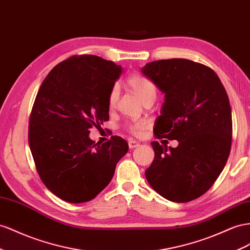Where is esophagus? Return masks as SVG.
<instances>
[{"label": "esophagus", "mask_w": 250, "mask_h": 250, "mask_svg": "<svg viewBox=\"0 0 250 250\" xmlns=\"http://www.w3.org/2000/svg\"><path fill=\"white\" fill-rule=\"evenodd\" d=\"M128 145H129V148L130 149H132V148H136L139 146V143L137 141H133V140H130L129 142H128Z\"/></svg>", "instance_id": "obj_1"}]
</instances>
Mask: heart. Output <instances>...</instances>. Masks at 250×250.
I'll return each instance as SVG.
<instances>
[{
    "label": "heart",
    "instance_id": "b5f03b06",
    "mask_svg": "<svg viewBox=\"0 0 250 250\" xmlns=\"http://www.w3.org/2000/svg\"><path fill=\"white\" fill-rule=\"evenodd\" d=\"M127 85L129 88L137 94L141 102L144 105L153 102L157 96V90L151 81L141 75H132L127 79ZM119 100V89L117 86H114L111 89L108 97V106L112 109L116 107ZM146 123L144 122H134L128 125V130L132 132L136 136H140L146 129Z\"/></svg>",
    "mask_w": 250,
    "mask_h": 250
}]
</instances>
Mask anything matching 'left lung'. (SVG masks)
I'll return each instance as SVG.
<instances>
[{
    "mask_svg": "<svg viewBox=\"0 0 250 250\" xmlns=\"http://www.w3.org/2000/svg\"><path fill=\"white\" fill-rule=\"evenodd\" d=\"M141 71L165 93L153 129L156 138L179 142L169 149L152 142L154 160L145 171L148 183L177 203L198 199L219 178L230 152L227 92L211 68L190 60L154 61Z\"/></svg>",
    "mask_w": 250,
    "mask_h": 250,
    "instance_id": "left-lung-1",
    "label": "left lung"
}]
</instances>
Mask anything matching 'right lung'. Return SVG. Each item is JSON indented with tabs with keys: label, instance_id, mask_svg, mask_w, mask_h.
I'll return each instance as SVG.
<instances>
[{
	"label": "right lung",
	"instance_id": "obj_1",
	"mask_svg": "<svg viewBox=\"0 0 250 250\" xmlns=\"http://www.w3.org/2000/svg\"><path fill=\"white\" fill-rule=\"evenodd\" d=\"M122 67L97 56H73L50 70L29 119L28 141L40 178L69 203L90 201L111 181L127 142L89 139L92 126L109 120L108 97Z\"/></svg>",
	"mask_w": 250,
	"mask_h": 250
}]
</instances>
